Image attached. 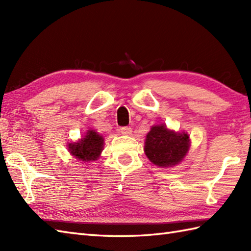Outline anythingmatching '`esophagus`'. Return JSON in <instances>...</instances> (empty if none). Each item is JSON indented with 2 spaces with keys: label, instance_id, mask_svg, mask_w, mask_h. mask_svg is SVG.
I'll return each instance as SVG.
<instances>
[{
  "label": "esophagus",
  "instance_id": "obj_1",
  "mask_svg": "<svg viewBox=\"0 0 251 251\" xmlns=\"http://www.w3.org/2000/svg\"><path fill=\"white\" fill-rule=\"evenodd\" d=\"M120 131H121V134H122V135L129 136V135H131L132 129L130 128V127H122V128L120 129Z\"/></svg>",
  "mask_w": 251,
  "mask_h": 251
}]
</instances>
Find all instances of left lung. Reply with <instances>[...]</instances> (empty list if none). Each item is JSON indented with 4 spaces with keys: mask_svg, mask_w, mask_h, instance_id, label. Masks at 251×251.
Here are the masks:
<instances>
[{
    "mask_svg": "<svg viewBox=\"0 0 251 251\" xmlns=\"http://www.w3.org/2000/svg\"><path fill=\"white\" fill-rule=\"evenodd\" d=\"M190 148L186 132L169 130L166 125L152 126L145 143V153L158 167H173L182 162Z\"/></svg>",
    "mask_w": 251,
    "mask_h": 251,
    "instance_id": "8db88e82",
    "label": "left lung"
}]
</instances>
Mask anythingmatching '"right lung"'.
Returning <instances> with one entry per match:
<instances>
[{
    "label": "right lung",
    "mask_w": 251,
    "mask_h": 251,
    "mask_svg": "<svg viewBox=\"0 0 251 251\" xmlns=\"http://www.w3.org/2000/svg\"><path fill=\"white\" fill-rule=\"evenodd\" d=\"M104 139L97 131L87 130L86 135L77 142L69 143L68 148L71 155L81 162L97 161L103 150Z\"/></svg>",
    "instance_id": "right-lung-1"
}]
</instances>
